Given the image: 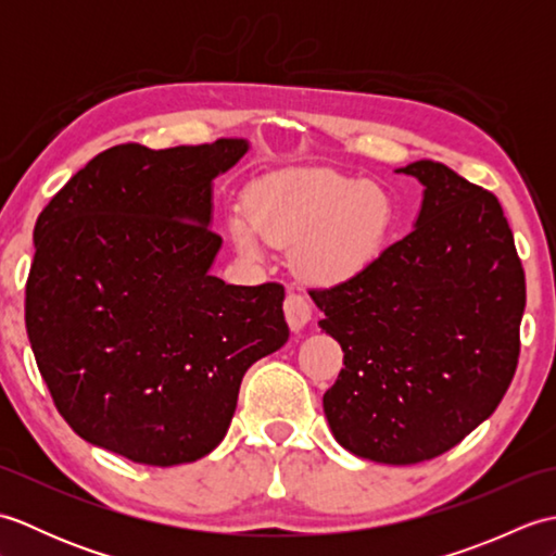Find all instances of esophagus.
Returning a JSON list of instances; mask_svg holds the SVG:
<instances>
[{
    "label": "esophagus",
    "instance_id": "34e87169",
    "mask_svg": "<svg viewBox=\"0 0 556 556\" xmlns=\"http://www.w3.org/2000/svg\"><path fill=\"white\" fill-rule=\"evenodd\" d=\"M285 315L291 327V332H301V329L311 323V305L299 293L289 291L285 301Z\"/></svg>",
    "mask_w": 556,
    "mask_h": 556
}]
</instances>
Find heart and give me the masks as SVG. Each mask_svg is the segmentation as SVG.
Wrapping results in <instances>:
<instances>
[{
  "mask_svg": "<svg viewBox=\"0 0 556 556\" xmlns=\"http://www.w3.org/2000/svg\"><path fill=\"white\" fill-rule=\"evenodd\" d=\"M394 200L382 186L323 169L269 174L229 212L231 241L243 257L263 260L267 243L291 245V267L313 287L361 277L392 236Z\"/></svg>",
  "mask_w": 556,
  "mask_h": 556,
  "instance_id": "b5f03b06",
  "label": "heart"
}]
</instances>
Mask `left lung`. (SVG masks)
Masks as SVG:
<instances>
[{"label":"left lung","instance_id":"obj_1","mask_svg":"<svg viewBox=\"0 0 556 556\" xmlns=\"http://www.w3.org/2000/svg\"><path fill=\"white\" fill-rule=\"evenodd\" d=\"M396 172L422 184L413 231L313 301L344 351L323 396L334 440L408 466L448 452L500 406L521 349L526 275L490 191L432 160Z\"/></svg>","mask_w":556,"mask_h":556}]
</instances>
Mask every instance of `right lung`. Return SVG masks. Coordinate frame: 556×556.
I'll return each mask as SVG.
<instances>
[{"instance_id":"add662e5","label":"right lung","mask_w":556,"mask_h":556,"mask_svg":"<svg viewBox=\"0 0 556 556\" xmlns=\"http://www.w3.org/2000/svg\"><path fill=\"white\" fill-rule=\"evenodd\" d=\"M248 148L114 146L35 224L26 329L42 380L71 430L134 464L207 456L245 370L289 339L285 287L210 275L212 181Z\"/></svg>"}]
</instances>
